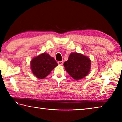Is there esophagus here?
<instances>
[{
    "mask_svg": "<svg viewBox=\"0 0 122 122\" xmlns=\"http://www.w3.org/2000/svg\"><path fill=\"white\" fill-rule=\"evenodd\" d=\"M57 63H58L59 65H62L63 63V61H58V62H57Z\"/></svg>",
    "mask_w": 122,
    "mask_h": 122,
    "instance_id": "34e87169",
    "label": "esophagus"
}]
</instances>
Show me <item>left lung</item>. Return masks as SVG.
Returning <instances> with one entry per match:
<instances>
[{"instance_id":"left-lung-1","label":"left lung","mask_w":122,"mask_h":122,"mask_svg":"<svg viewBox=\"0 0 122 122\" xmlns=\"http://www.w3.org/2000/svg\"><path fill=\"white\" fill-rule=\"evenodd\" d=\"M63 66L66 71L74 79L80 80L86 77L89 73L91 61L82 54L71 53Z\"/></svg>"}]
</instances>
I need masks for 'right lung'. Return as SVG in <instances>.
I'll use <instances>...</instances> for the list:
<instances>
[{
  "instance_id": "obj_1",
  "label": "right lung",
  "mask_w": 122,
  "mask_h": 122,
  "mask_svg": "<svg viewBox=\"0 0 122 122\" xmlns=\"http://www.w3.org/2000/svg\"><path fill=\"white\" fill-rule=\"evenodd\" d=\"M58 64L48 54L44 53L34 57L30 62L33 74L38 78L43 79L50 74Z\"/></svg>"
}]
</instances>
